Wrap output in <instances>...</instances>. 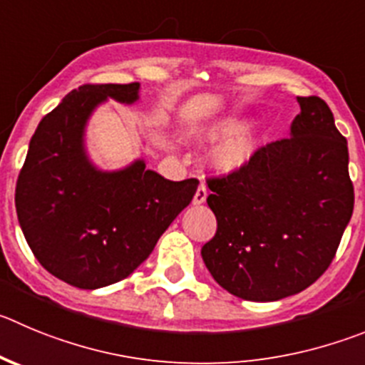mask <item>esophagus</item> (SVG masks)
<instances>
[{"instance_id": "1", "label": "esophagus", "mask_w": 365, "mask_h": 365, "mask_svg": "<svg viewBox=\"0 0 365 365\" xmlns=\"http://www.w3.org/2000/svg\"><path fill=\"white\" fill-rule=\"evenodd\" d=\"M207 194H209V190H207L205 183H200V187L196 189V194H194V198H192L194 205H202V203L207 200Z\"/></svg>"}]
</instances>
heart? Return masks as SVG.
Returning <instances> with one entry per match:
<instances>
[{
	"instance_id": "obj_1",
	"label": "heart",
	"mask_w": 365,
	"mask_h": 365,
	"mask_svg": "<svg viewBox=\"0 0 365 365\" xmlns=\"http://www.w3.org/2000/svg\"><path fill=\"white\" fill-rule=\"evenodd\" d=\"M229 128L230 124H221L217 125V131H225V129H229ZM245 151H247V140L241 138V136H234V138L225 140L223 144L216 149V153H214V160L223 167H232V165H237V163L243 160Z\"/></svg>"
}]
</instances>
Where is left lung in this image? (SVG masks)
I'll return each instance as SVG.
<instances>
[{
  "label": "left lung",
  "instance_id": "left-lung-1",
  "mask_svg": "<svg viewBox=\"0 0 365 365\" xmlns=\"http://www.w3.org/2000/svg\"><path fill=\"white\" fill-rule=\"evenodd\" d=\"M290 138L263 145L207 182L217 220L202 257L214 281L245 301L268 302L306 290L335 257L355 192L347 142L319 97H297Z\"/></svg>",
  "mask_w": 365,
  "mask_h": 365
}]
</instances>
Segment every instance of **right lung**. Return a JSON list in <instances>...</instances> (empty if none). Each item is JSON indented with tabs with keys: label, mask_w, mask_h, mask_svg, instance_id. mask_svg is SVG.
I'll use <instances>...</instances> for the list:
<instances>
[{
	"label": "right lung",
	"mask_w": 365,
	"mask_h": 365,
	"mask_svg": "<svg viewBox=\"0 0 365 365\" xmlns=\"http://www.w3.org/2000/svg\"><path fill=\"white\" fill-rule=\"evenodd\" d=\"M110 98L135 104L140 84H86L70 91L37 125L16 185L18 220L36 259L83 290L133 274L198 189L194 178L165 180L144 158L115 171L95 165L86 128Z\"/></svg>",
	"instance_id": "obj_1"
}]
</instances>
